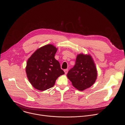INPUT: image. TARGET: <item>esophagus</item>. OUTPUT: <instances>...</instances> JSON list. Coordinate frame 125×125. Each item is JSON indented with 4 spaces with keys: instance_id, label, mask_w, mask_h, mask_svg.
<instances>
[{
    "instance_id": "obj_1",
    "label": "esophagus",
    "mask_w": 125,
    "mask_h": 125,
    "mask_svg": "<svg viewBox=\"0 0 125 125\" xmlns=\"http://www.w3.org/2000/svg\"><path fill=\"white\" fill-rule=\"evenodd\" d=\"M68 69H64V73H65V74H66L67 73H68Z\"/></svg>"
}]
</instances>
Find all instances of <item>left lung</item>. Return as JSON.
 I'll use <instances>...</instances> for the list:
<instances>
[{"mask_svg": "<svg viewBox=\"0 0 125 125\" xmlns=\"http://www.w3.org/2000/svg\"><path fill=\"white\" fill-rule=\"evenodd\" d=\"M67 76L78 90L82 91L92 86L97 79V70L92 56L90 54H78L75 65Z\"/></svg>", "mask_w": 125, "mask_h": 125, "instance_id": "8db88e82", "label": "left lung"}]
</instances>
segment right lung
<instances>
[{"label": "right lung", "instance_id": "add662e5", "mask_svg": "<svg viewBox=\"0 0 125 125\" xmlns=\"http://www.w3.org/2000/svg\"><path fill=\"white\" fill-rule=\"evenodd\" d=\"M52 44L38 49L28 59L26 73L28 79L35 89L45 91L54 86L59 76L64 74L59 62L55 59L57 51Z\"/></svg>", "mask_w": 125, "mask_h": 125}]
</instances>
